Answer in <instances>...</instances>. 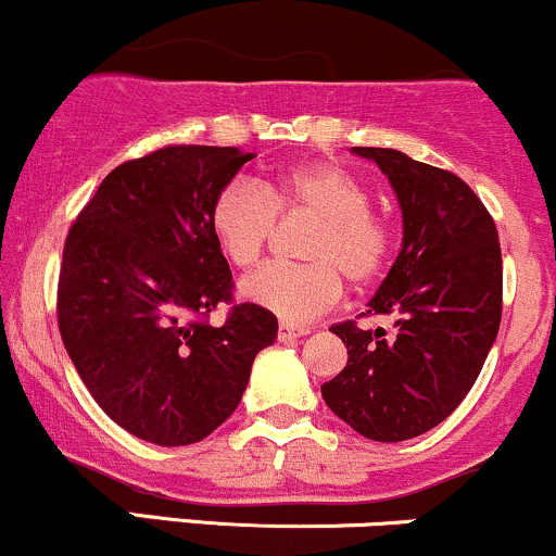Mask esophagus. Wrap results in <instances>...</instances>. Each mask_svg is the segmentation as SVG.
Here are the masks:
<instances>
[{
	"instance_id": "esophagus-1",
	"label": "esophagus",
	"mask_w": 556,
	"mask_h": 556,
	"mask_svg": "<svg viewBox=\"0 0 556 556\" xmlns=\"http://www.w3.org/2000/svg\"><path fill=\"white\" fill-rule=\"evenodd\" d=\"M305 334H308V329L290 327V324H279V329H277L279 342H292V340H300V337H305Z\"/></svg>"
}]
</instances>
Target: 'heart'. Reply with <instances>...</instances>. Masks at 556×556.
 Masks as SVG:
<instances>
[{"mask_svg": "<svg viewBox=\"0 0 556 556\" xmlns=\"http://www.w3.org/2000/svg\"><path fill=\"white\" fill-rule=\"evenodd\" d=\"M279 216H314L303 242L305 264L264 266L242 279L240 295L300 327L342 298V277L355 287L376 282L392 261V227L368 208L358 177L329 162L298 164L264 182L232 180L214 195L208 225L225 258L251 269L266 253Z\"/></svg>", "mask_w": 556, "mask_h": 556, "instance_id": "heart-1", "label": "heart"}]
</instances>
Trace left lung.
Returning a JSON list of instances; mask_svg holds the SVG:
<instances>
[{
    "label": "left lung",
    "instance_id": "1",
    "mask_svg": "<svg viewBox=\"0 0 556 556\" xmlns=\"http://www.w3.org/2000/svg\"><path fill=\"white\" fill-rule=\"evenodd\" d=\"M353 151L379 164L402 208V251L363 314L394 318V331L334 324L348 366L321 397L363 437L402 442L442 424L481 374L502 321L500 235L452 172L394 149Z\"/></svg>",
    "mask_w": 556,
    "mask_h": 556
}]
</instances>
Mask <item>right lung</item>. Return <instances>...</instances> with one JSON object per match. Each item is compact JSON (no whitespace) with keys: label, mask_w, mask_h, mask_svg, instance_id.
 Returning <instances> with one entry per match:
<instances>
[{"label":"right lung","mask_w":556,"mask_h":556,"mask_svg":"<svg viewBox=\"0 0 556 556\" xmlns=\"http://www.w3.org/2000/svg\"><path fill=\"white\" fill-rule=\"evenodd\" d=\"M253 154L232 146H164L104 177L70 227L56 321L101 410L159 446L201 442L232 416L277 316L232 305V271L208 212Z\"/></svg>","instance_id":"1"}]
</instances>
